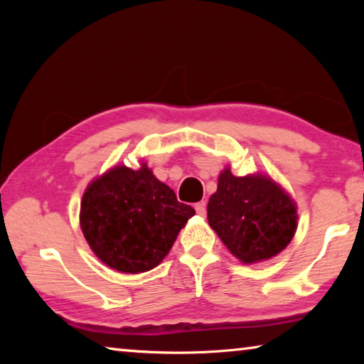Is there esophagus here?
<instances>
[{
  "mask_svg": "<svg viewBox=\"0 0 364 364\" xmlns=\"http://www.w3.org/2000/svg\"><path fill=\"white\" fill-rule=\"evenodd\" d=\"M196 212H197V215H200V217H205L207 207H205V202L204 200L197 202V204H196Z\"/></svg>",
  "mask_w": 364,
  "mask_h": 364,
  "instance_id": "esophagus-1",
  "label": "esophagus"
}]
</instances>
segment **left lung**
Listing matches in <instances>:
<instances>
[{
  "label": "left lung",
  "instance_id": "obj_1",
  "mask_svg": "<svg viewBox=\"0 0 364 364\" xmlns=\"http://www.w3.org/2000/svg\"><path fill=\"white\" fill-rule=\"evenodd\" d=\"M208 225L234 257L257 263L287 247L297 228V210L269 178L234 176L226 168L207 205Z\"/></svg>",
  "mask_w": 364,
  "mask_h": 364
}]
</instances>
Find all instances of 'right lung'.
I'll use <instances>...</instances> for the list:
<instances>
[{
    "label": "right lung",
    "mask_w": 364,
    "mask_h": 364,
    "mask_svg": "<svg viewBox=\"0 0 364 364\" xmlns=\"http://www.w3.org/2000/svg\"><path fill=\"white\" fill-rule=\"evenodd\" d=\"M194 208L143 165L115 167L90 184L80 225L95 254L122 273H143L164 260Z\"/></svg>",
    "instance_id": "right-lung-1"
}]
</instances>
